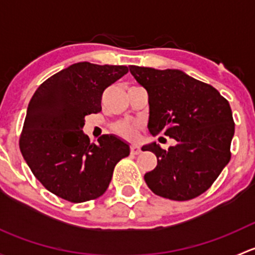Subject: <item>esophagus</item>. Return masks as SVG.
<instances>
[{"instance_id": "obj_1", "label": "esophagus", "mask_w": 255, "mask_h": 255, "mask_svg": "<svg viewBox=\"0 0 255 255\" xmlns=\"http://www.w3.org/2000/svg\"><path fill=\"white\" fill-rule=\"evenodd\" d=\"M130 153L132 154H139L140 153V148L138 145H130Z\"/></svg>"}]
</instances>
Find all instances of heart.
Returning a JSON list of instances; mask_svg holds the SVG:
<instances>
[{"mask_svg": "<svg viewBox=\"0 0 255 255\" xmlns=\"http://www.w3.org/2000/svg\"><path fill=\"white\" fill-rule=\"evenodd\" d=\"M115 129L117 134L121 137L126 138V139L133 140L137 138L138 132V125L130 122H120L115 126Z\"/></svg>", "mask_w": 255, "mask_h": 255, "instance_id": "heart-1", "label": "heart"}]
</instances>
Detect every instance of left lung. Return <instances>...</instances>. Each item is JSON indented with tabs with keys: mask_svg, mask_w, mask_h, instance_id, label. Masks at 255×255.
Here are the masks:
<instances>
[{
	"mask_svg": "<svg viewBox=\"0 0 255 255\" xmlns=\"http://www.w3.org/2000/svg\"><path fill=\"white\" fill-rule=\"evenodd\" d=\"M130 74L148 92V129L176 140L164 150L151 142L142 146L156 156L146 185L161 197L186 201L213 184L231 159L235 135L232 110L211 85L177 69L158 70L129 65Z\"/></svg>",
	"mask_w": 255,
	"mask_h": 255,
	"instance_id": "obj_1",
	"label": "left lung"
}]
</instances>
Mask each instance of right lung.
Here are the masks:
<instances>
[{
    "label": "right lung",
    "mask_w": 255,
    "mask_h": 255,
    "mask_svg": "<svg viewBox=\"0 0 255 255\" xmlns=\"http://www.w3.org/2000/svg\"><path fill=\"white\" fill-rule=\"evenodd\" d=\"M128 73L125 65L81 61L45 80L28 105L19 148L45 189L70 202L101 196L129 144L104 134L97 144L84 133L85 117L101 111L105 90Z\"/></svg>",
    "instance_id": "1"
}]
</instances>
